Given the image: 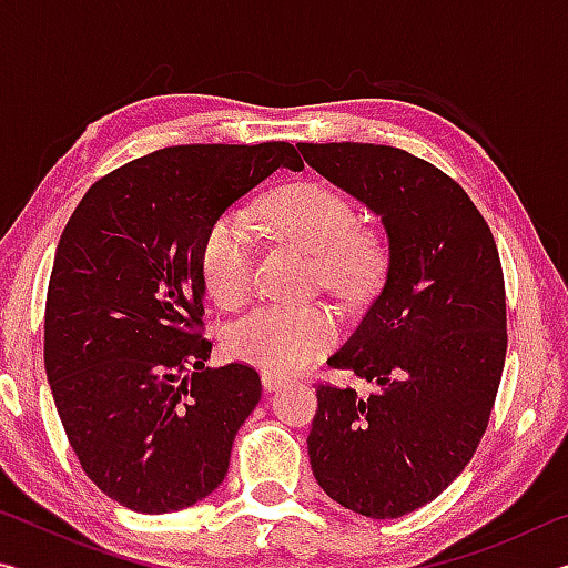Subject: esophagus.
<instances>
[{
	"mask_svg": "<svg viewBox=\"0 0 568 568\" xmlns=\"http://www.w3.org/2000/svg\"><path fill=\"white\" fill-rule=\"evenodd\" d=\"M287 383V378L285 376H277V373H273V371H265L263 373V388L265 390H277V388H283Z\"/></svg>",
	"mask_w": 568,
	"mask_h": 568,
	"instance_id": "34e87169",
	"label": "esophagus"
}]
</instances>
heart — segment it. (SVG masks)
Listing matches in <instances>:
<instances>
[{
  "instance_id": "obj_1",
  "label": "heart",
  "mask_w": 568,
  "mask_h": 568,
  "mask_svg": "<svg viewBox=\"0 0 568 568\" xmlns=\"http://www.w3.org/2000/svg\"><path fill=\"white\" fill-rule=\"evenodd\" d=\"M267 225L287 243L315 255V281L341 297H363L378 283L383 240L358 225V213L343 192L323 182H293L263 203ZM200 277L217 305L237 307L253 293L255 233L247 217L230 210L205 227L197 250ZM341 325L321 305H261L230 323L225 351L273 373H295L333 348Z\"/></svg>"
}]
</instances>
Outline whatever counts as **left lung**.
Masks as SVG:
<instances>
[{
	"label": "left lung",
	"instance_id": "left-lung-1",
	"mask_svg": "<svg viewBox=\"0 0 568 568\" xmlns=\"http://www.w3.org/2000/svg\"><path fill=\"white\" fill-rule=\"evenodd\" d=\"M297 150L313 170L381 215L386 283L331 368L376 383H318L307 436L313 476L333 501L398 518L434 501L486 434L506 361L498 247L466 190L406 150L328 142Z\"/></svg>",
	"mask_w": 568,
	"mask_h": 568
}]
</instances>
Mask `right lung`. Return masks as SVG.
<instances>
[{
    "label": "right lung",
    "instance_id": "right-lung-1",
    "mask_svg": "<svg viewBox=\"0 0 568 568\" xmlns=\"http://www.w3.org/2000/svg\"><path fill=\"white\" fill-rule=\"evenodd\" d=\"M277 168L303 170L291 142L158 150L94 182L60 237L47 381L82 470L130 511L170 514L213 494L261 400L253 365L205 368L197 250Z\"/></svg>",
    "mask_w": 568,
    "mask_h": 568
}]
</instances>
